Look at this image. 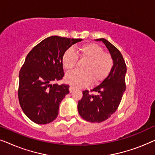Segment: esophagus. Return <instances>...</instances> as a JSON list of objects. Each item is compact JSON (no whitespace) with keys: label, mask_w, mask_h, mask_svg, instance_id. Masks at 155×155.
Segmentation results:
<instances>
[{"label":"esophagus","mask_w":155,"mask_h":155,"mask_svg":"<svg viewBox=\"0 0 155 155\" xmlns=\"http://www.w3.org/2000/svg\"><path fill=\"white\" fill-rule=\"evenodd\" d=\"M69 90H70V92H73L74 90H75V87H73V86H71V87H70Z\"/></svg>","instance_id":"34e87169"}]
</instances>
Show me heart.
<instances>
[{"mask_svg": "<svg viewBox=\"0 0 155 155\" xmlns=\"http://www.w3.org/2000/svg\"><path fill=\"white\" fill-rule=\"evenodd\" d=\"M78 54L87 62L82 67L83 71H76L65 76L67 82L75 87L87 86L91 82L97 84L102 82L111 73L114 60L111 54L105 53L97 44H87L78 48ZM63 64L68 71H73L78 64V56L73 48H68L63 56Z\"/></svg>", "mask_w": 155, "mask_h": 155, "instance_id": "1", "label": "heart"}]
</instances>
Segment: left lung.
Returning a JSON list of instances; mask_svg holds the SVG:
<instances>
[{"instance_id":"left-lung-1","label":"left lung","mask_w":155,"mask_h":155,"mask_svg":"<svg viewBox=\"0 0 155 155\" xmlns=\"http://www.w3.org/2000/svg\"><path fill=\"white\" fill-rule=\"evenodd\" d=\"M101 41L114 60V65L108 77L92 90L82 92V98L78 101V110L87 121L101 123L107 120L117 110L126 90V65L119 50L107 39ZM91 92H94L92 94Z\"/></svg>"}]
</instances>
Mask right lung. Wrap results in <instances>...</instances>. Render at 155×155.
<instances>
[{"label": "right lung", "instance_id": "1", "mask_svg": "<svg viewBox=\"0 0 155 155\" xmlns=\"http://www.w3.org/2000/svg\"><path fill=\"white\" fill-rule=\"evenodd\" d=\"M81 39L51 36L36 45L19 73L18 99L25 115L37 124L56 119L59 105L69 93L68 84H52L63 79V56Z\"/></svg>", "mask_w": 155, "mask_h": 155}]
</instances>
